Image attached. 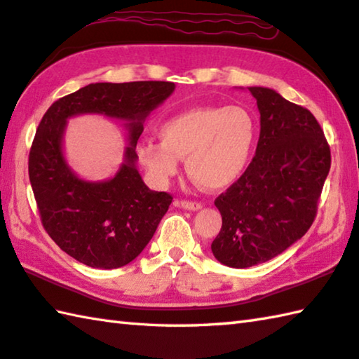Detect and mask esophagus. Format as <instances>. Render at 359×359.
I'll return each mask as SVG.
<instances>
[{
  "label": "esophagus",
  "mask_w": 359,
  "mask_h": 359,
  "mask_svg": "<svg viewBox=\"0 0 359 359\" xmlns=\"http://www.w3.org/2000/svg\"><path fill=\"white\" fill-rule=\"evenodd\" d=\"M175 205L185 208V210H191V212H196L202 208L201 202H191V201H179V202H175Z\"/></svg>",
  "instance_id": "34e87169"
}]
</instances>
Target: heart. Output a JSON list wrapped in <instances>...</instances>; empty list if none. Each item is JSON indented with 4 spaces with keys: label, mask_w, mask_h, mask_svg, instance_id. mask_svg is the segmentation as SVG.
Wrapping results in <instances>:
<instances>
[{
    "label": "heart",
    "mask_w": 359,
    "mask_h": 359,
    "mask_svg": "<svg viewBox=\"0 0 359 359\" xmlns=\"http://www.w3.org/2000/svg\"><path fill=\"white\" fill-rule=\"evenodd\" d=\"M161 141L142 140L136 158L151 177L166 184L185 158L193 182L208 191H219L242 177L250 165L257 138L254 116L246 108L194 107L163 121Z\"/></svg>",
    "instance_id": "1"
}]
</instances>
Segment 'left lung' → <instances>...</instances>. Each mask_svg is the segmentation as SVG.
I'll use <instances>...</instances> for the list:
<instances>
[{
	"instance_id": "1",
	"label": "left lung",
	"mask_w": 359,
	"mask_h": 359,
	"mask_svg": "<svg viewBox=\"0 0 359 359\" xmlns=\"http://www.w3.org/2000/svg\"><path fill=\"white\" fill-rule=\"evenodd\" d=\"M248 90L260 114L256 155L242 177L215 201L223 226L212 252L232 269L264 264L308 232L331 166L330 146L309 109L275 89Z\"/></svg>"
}]
</instances>
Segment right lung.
Masks as SVG:
<instances>
[{"instance_id":"right-lung-1","label":"right lung","mask_w":359,"mask_h":359,"mask_svg":"<svg viewBox=\"0 0 359 359\" xmlns=\"http://www.w3.org/2000/svg\"><path fill=\"white\" fill-rule=\"evenodd\" d=\"M171 81L93 83L56 100L39 123L29 152V182L42 224L64 252L93 269L132 262L151 242L172 196L149 188L136 166L146 117L174 93ZM119 120L129 146L113 178L88 181L69 168L63 133L72 116Z\"/></svg>"}]
</instances>
